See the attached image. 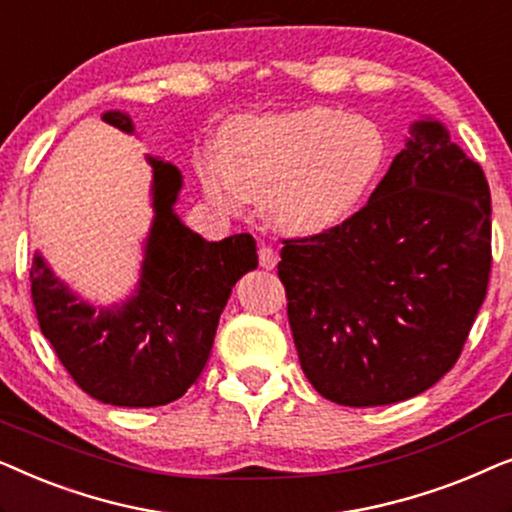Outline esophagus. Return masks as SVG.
Wrapping results in <instances>:
<instances>
[{
  "label": "esophagus",
  "mask_w": 512,
  "mask_h": 512,
  "mask_svg": "<svg viewBox=\"0 0 512 512\" xmlns=\"http://www.w3.org/2000/svg\"><path fill=\"white\" fill-rule=\"evenodd\" d=\"M277 261H279V256H277V251L272 249V247H261V249H258V263H261V268H265V270L277 268Z\"/></svg>",
  "instance_id": "esophagus-1"
}]
</instances>
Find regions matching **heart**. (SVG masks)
<instances>
[{"label": "heart", "instance_id": "b5f03b06", "mask_svg": "<svg viewBox=\"0 0 512 512\" xmlns=\"http://www.w3.org/2000/svg\"><path fill=\"white\" fill-rule=\"evenodd\" d=\"M387 160V135L373 118L310 107L240 116L219 132V153H202L198 177L216 207L258 202L286 235L340 226L366 198Z\"/></svg>", "mask_w": 512, "mask_h": 512}]
</instances>
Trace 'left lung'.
Returning a JSON list of instances; mask_svg holds the SVG:
<instances>
[{
	"instance_id": "8db88e82",
	"label": "left lung",
	"mask_w": 512,
	"mask_h": 512,
	"mask_svg": "<svg viewBox=\"0 0 512 512\" xmlns=\"http://www.w3.org/2000/svg\"><path fill=\"white\" fill-rule=\"evenodd\" d=\"M489 268L485 174L443 123L419 118L366 207L284 242L277 270L305 377L349 408L422 394L457 363Z\"/></svg>"
}]
</instances>
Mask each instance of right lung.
I'll return each mask as SVG.
<instances>
[{
	"label": "right lung",
	"mask_w": 512,
	"mask_h": 512,
	"mask_svg": "<svg viewBox=\"0 0 512 512\" xmlns=\"http://www.w3.org/2000/svg\"><path fill=\"white\" fill-rule=\"evenodd\" d=\"M102 121L135 135L125 111ZM153 219L142 244L135 291L121 303L93 305L34 251L32 300L44 338L74 382L97 401L156 408L177 401L198 380L233 286L256 270L247 233L207 242L174 212L184 177L177 165L149 156Z\"/></svg>",
	"instance_id": "1"
}]
</instances>
